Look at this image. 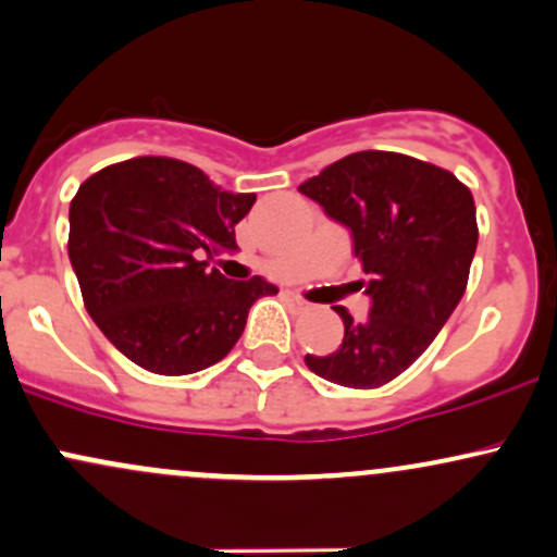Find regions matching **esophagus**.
Segmentation results:
<instances>
[{
	"instance_id": "esophagus-1",
	"label": "esophagus",
	"mask_w": 557,
	"mask_h": 557,
	"mask_svg": "<svg viewBox=\"0 0 557 557\" xmlns=\"http://www.w3.org/2000/svg\"><path fill=\"white\" fill-rule=\"evenodd\" d=\"M287 298H290V300H293V304H296V306H306V300H304V298H300V296H298V293H287Z\"/></svg>"
}]
</instances>
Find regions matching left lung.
<instances>
[{
	"mask_svg": "<svg viewBox=\"0 0 557 557\" xmlns=\"http://www.w3.org/2000/svg\"><path fill=\"white\" fill-rule=\"evenodd\" d=\"M298 190L350 230L372 296L363 322L335 306L341 348L309 354L306 367L343 387L387 385L430 348L463 298L479 240L474 196L453 172L395 151H356Z\"/></svg>",
	"mask_w": 557,
	"mask_h": 557,
	"instance_id": "1",
	"label": "left lung"
}]
</instances>
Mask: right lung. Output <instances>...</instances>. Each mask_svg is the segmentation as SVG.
Returning <instances> with one entry per match:
<instances>
[{"mask_svg":"<svg viewBox=\"0 0 557 557\" xmlns=\"http://www.w3.org/2000/svg\"><path fill=\"white\" fill-rule=\"evenodd\" d=\"M253 201L170 157L125 159L81 185L70 201V264L86 311L120 354L168 376L225 359L253 300L277 287L227 280L201 257L238 248L235 225Z\"/></svg>","mask_w":557,"mask_h":557,"instance_id":"obj_1","label":"right lung"}]
</instances>
